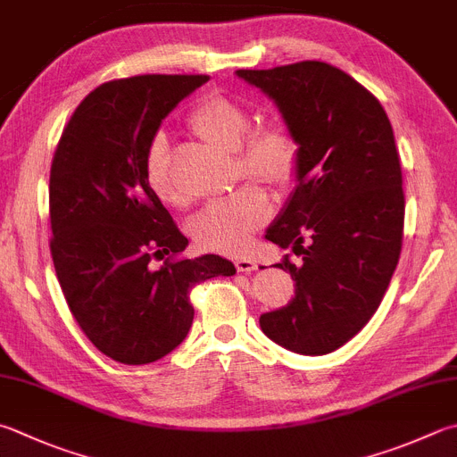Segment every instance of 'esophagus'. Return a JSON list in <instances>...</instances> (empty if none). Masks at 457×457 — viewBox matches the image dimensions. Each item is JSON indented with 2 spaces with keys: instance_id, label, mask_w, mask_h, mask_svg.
Masks as SVG:
<instances>
[{
  "instance_id": "obj_1",
  "label": "esophagus",
  "mask_w": 457,
  "mask_h": 457,
  "mask_svg": "<svg viewBox=\"0 0 457 457\" xmlns=\"http://www.w3.org/2000/svg\"><path fill=\"white\" fill-rule=\"evenodd\" d=\"M235 266H237V270L238 272H251V270H254L256 269V261H253L251 256H237L235 258Z\"/></svg>"
}]
</instances>
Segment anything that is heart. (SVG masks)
<instances>
[{"instance_id": "heart-1", "label": "heart", "mask_w": 457, "mask_h": 457, "mask_svg": "<svg viewBox=\"0 0 457 457\" xmlns=\"http://www.w3.org/2000/svg\"><path fill=\"white\" fill-rule=\"evenodd\" d=\"M191 131L212 147L237 151L240 173L274 191H287L298 177L300 143L282 121L251 129V115L238 101L209 95L187 119ZM145 180L162 204L180 206L187 199L170 177L169 143L157 137L145 154ZM270 217V203L258 187L246 185L217 203H211L188 222V232L206 251L238 254L246 251L254 232Z\"/></svg>"}]
</instances>
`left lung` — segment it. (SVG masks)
I'll return each mask as SVG.
<instances>
[{"label":"left lung","mask_w":457,"mask_h":457,"mask_svg":"<svg viewBox=\"0 0 457 457\" xmlns=\"http://www.w3.org/2000/svg\"><path fill=\"white\" fill-rule=\"evenodd\" d=\"M237 75L269 95L300 143L296 187L266 238L303 261L274 264L296 290L261 316V328L296 354H328L374 316L400 258L406 204L390 119L366 87L322 62Z\"/></svg>","instance_id":"8db88e82"}]
</instances>
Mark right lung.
Wrapping results in <instances>:
<instances>
[{
    "label": "right lung",
    "instance_id": "right-lung-1",
    "mask_svg": "<svg viewBox=\"0 0 457 457\" xmlns=\"http://www.w3.org/2000/svg\"><path fill=\"white\" fill-rule=\"evenodd\" d=\"M206 81L137 75L99 85L69 119L51 162L57 280L85 336L115 362L151 364L173 352L193 324L191 288L237 272L219 254L175 258L188 240L145 180L162 119ZM153 257L166 259L161 270Z\"/></svg>",
    "mask_w": 457,
    "mask_h": 457
}]
</instances>
